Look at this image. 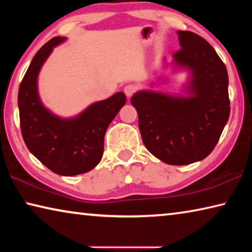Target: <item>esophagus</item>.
<instances>
[{
  "label": "esophagus",
  "mask_w": 252,
  "mask_h": 252,
  "mask_svg": "<svg viewBox=\"0 0 252 252\" xmlns=\"http://www.w3.org/2000/svg\"><path fill=\"white\" fill-rule=\"evenodd\" d=\"M125 93H126V95L127 96V97H131L132 96V94H133V93L136 91V87L135 85H133V84H127V85H126L125 87Z\"/></svg>",
  "instance_id": "esophagus-1"
}]
</instances>
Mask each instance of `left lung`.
Listing matches in <instances>:
<instances>
[{"label": "left lung", "instance_id": "1", "mask_svg": "<svg viewBox=\"0 0 252 252\" xmlns=\"http://www.w3.org/2000/svg\"><path fill=\"white\" fill-rule=\"evenodd\" d=\"M180 50L163 70L186 71L182 93L140 90L131 97L144 146L162 162L185 165L210 155L230 114L228 72L215 49L198 34L177 31ZM165 83L169 75L158 78Z\"/></svg>", "mask_w": 252, "mask_h": 252}]
</instances>
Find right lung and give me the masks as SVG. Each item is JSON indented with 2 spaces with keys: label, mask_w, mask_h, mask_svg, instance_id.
Masks as SVG:
<instances>
[{
  "label": "right lung",
  "mask_w": 252,
  "mask_h": 252,
  "mask_svg": "<svg viewBox=\"0 0 252 252\" xmlns=\"http://www.w3.org/2000/svg\"><path fill=\"white\" fill-rule=\"evenodd\" d=\"M66 41L50 40L37 51L20 84L18 105L21 131L30 152L60 176H76L95 168L103 156L104 134L126 104L123 92L93 102L74 117L62 118L42 102L37 79L53 49Z\"/></svg>",
  "instance_id": "right-lung-1"
}]
</instances>
